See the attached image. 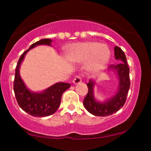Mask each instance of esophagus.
Instances as JSON below:
<instances>
[{
    "instance_id": "obj_1",
    "label": "esophagus",
    "mask_w": 151,
    "mask_h": 151,
    "mask_svg": "<svg viewBox=\"0 0 151 151\" xmlns=\"http://www.w3.org/2000/svg\"><path fill=\"white\" fill-rule=\"evenodd\" d=\"M81 82V78L80 76H76L75 78L73 80V83L74 84H79V83Z\"/></svg>"
}]
</instances>
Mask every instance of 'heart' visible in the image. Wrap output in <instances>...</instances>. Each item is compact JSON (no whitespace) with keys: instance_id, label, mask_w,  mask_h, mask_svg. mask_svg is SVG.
Masks as SVG:
<instances>
[{"instance_id":"b5f03b06","label":"heart","mask_w":151,"mask_h":151,"mask_svg":"<svg viewBox=\"0 0 151 151\" xmlns=\"http://www.w3.org/2000/svg\"><path fill=\"white\" fill-rule=\"evenodd\" d=\"M67 58L74 63L86 62V67L89 72H99L109 63L111 51L105 44L96 42L76 43L70 46L67 52Z\"/></svg>"}]
</instances>
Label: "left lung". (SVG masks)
Returning a JSON list of instances; mask_svg holds the SVG:
<instances>
[{"label": "left lung", "mask_w": 151, "mask_h": 151, "mask_svg": "<svg viewBox=\"0 0 151 151\" xmlns=\"http://www.w3.org/2000/svg\"><path fill=\"white\" fill-rule=\"evenodd\" d=\"M114 55L116 60L121 61L118 65H111L109 67V70L115 72L119 77V88L114 96L104 102H99L96 101L93 94L94 81L89 80V83L86 84L88 93L83 104L90 114L97 116H106L118 111L125 104L130 88L129 67H128L125 54L120 47L116 46L114 47Z\"/></svg>", "instance_id": "obj_1"}]
</instances>
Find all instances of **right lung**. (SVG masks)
Listing matches in <instances>:
<instances>
[{"label":"right lung","mask_w":151,"mask_h":151,"mask_svg":"<svg viewBox=\"0 0 151 151\" xmlns=\"http://www.w3.org/2000/svg\"><path fill=\"white\" fill-rule=\"evenodd\" d=\"M51 42L50 39H42L33 43L28 50L22 53L15 68L13 83L15 98L18 105L24 111L35 117L47 116L55 113L60 106L62 93L71 86L68 83L59 82L47 88L42 92H33L26 87L25 83L20 77L19 70L26 53L35 46L40 45H51Z\"/></svg>","instance_id":"right-lung-1"}]
</instances>
